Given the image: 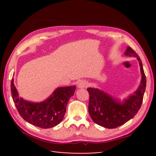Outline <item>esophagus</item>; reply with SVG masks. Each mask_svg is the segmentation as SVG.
Masks as SVG:
<instances>
[{"mask_svg": "<svg viewBox=\"0 0 156 156\" xmlns=\"http://www.w3.org/2000/svg\"><path fill=\"white\" fill-rule=\"evenodd\" d=\"M88 85H89V83L85 80H82L78 83V87L80 89L87 87Z\"/></svg>", "mask_w": 156, "mask_h": 156, "instance_id": "obj_1", "label": "esophagus"}]
</instances>
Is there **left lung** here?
Returning a JSON list of instances; mask_svg holds the SVG:
<instances>
[{
  "instance_id": "8db88e82",
  "label": "left lung",
  "mask_w": 156,
  "mask_h": 156,
  "mask_svg": "<svg viewBox=\"0 0 156 156\" xmlns=\"http://www.w3.org/2000/svg\"><path fill=\"white\" fill-rule=\"evenodd\" d=\"M126 56L136 58L141 72V82L138 89L122 102L113 98L105 91L96 88H87L89 94V113L95 123L105 128L114 129L133 118L140 109L146 89V76L140 58L130 47L125 52Z\"/></svg>"
}]
</instances>
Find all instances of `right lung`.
I'll use <instances>...</instances> for the list:
<instances>
[{
  "label": "right lung",
  "instance_id": "add662e5",
  "mask_svg": "<svg viewBox=\"0 0 156 156\" xmlns=\"http://www.w3.org/2000/svg\"><path fill=\"white\" fill-rule=\"evenodd\" d=\"M76 86L58 87L48 98L41 102H31L18 96L14 83L11 82L13 100L23 119L31 125L43 129L54 127L64 118L69 98L74 94Z\"/></svg>",
  "mask_w": 156,
  "mask_h": 156
}]
</instances>
